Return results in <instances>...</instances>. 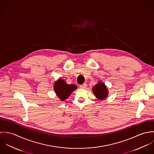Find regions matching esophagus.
<instances>
[{
	"label": "esophagus",
	"instance_id": "34e87169",
	"mask_svg": "<svg viewBox=\"0 0 154 154\" xmlns=\"http://www.w3.org/2000/svg\"><path fill=\"white\" fill-rule=\"evenodd\" d=\"M86 87H87V84H85V83H84L82 85H80V87L82 88H86Z\"/></svg>",
	"mask_w": 154,
	"mask_h": 154
}]
</instances>
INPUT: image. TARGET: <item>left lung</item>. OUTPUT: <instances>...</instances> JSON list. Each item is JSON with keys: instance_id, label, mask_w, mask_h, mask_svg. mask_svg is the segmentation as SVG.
I'll use <instances>...</instances> for the list:
<instances>
[{"instance_id": "8db88e82", "label": "left lung", "mask_w": 154, "mask_h": 154, "mask_svg": "<svg viewBox=\"0 0 154 154\" xmlns=\"http://www.w3.org/2000/svg\"><path fill=\"white\" fill-rule=\"evenodd\" d=\"M92 92L95 97L100 100H104L109 95V90L107 86L102 81H100L92 87Z\"/></svg>"}]
</instances>
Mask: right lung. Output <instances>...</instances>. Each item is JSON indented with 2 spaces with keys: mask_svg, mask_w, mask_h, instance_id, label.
<instances>
[{
  "mask_svg": "<svg viewBox=\"0 0 154 154\" xmlns=\"http://www.w3.org/2000/svg\"><path fill=\"white\" fill-rule=\"evenodd\" d=\"M54 91L62 101L67 99L70 94L77 89V86L74 84H67L63 79H58L54 83Z\"/></svg>",
  "mask_w": 154,
  "mask_h": 154,
  "instance_id": "add662e5",
  "label": "right lung"
}]
</instances>
